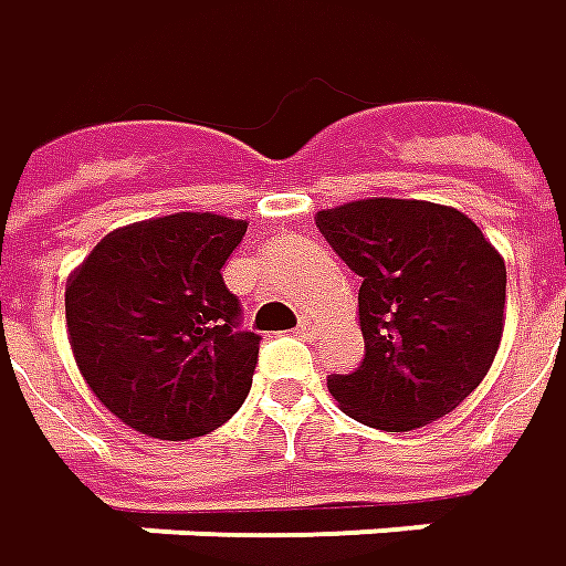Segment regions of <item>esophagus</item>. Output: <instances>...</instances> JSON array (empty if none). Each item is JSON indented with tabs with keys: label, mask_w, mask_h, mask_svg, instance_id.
<instances>
[{
	"label": "esophagus",
	"mask_w": 566,
	"mask_h": 566,
	"mask_svg": "<svg viewBox=\"0 0 566 566\" xmlns=\"http://www.w3.org/2000/svg\"><path fill=\"white\" fill-rule=\"evenodd\" d=\"M295 333H298L302 339H314V336H317V321H314V317H302Z\"/></svg>",
	"instance_id": "obj_1"
}]
</instances>
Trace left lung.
I'll use <instances>...</instances> for the list:
<instances>
[{"instance_id": "1", "label": "left lung", "mask_w": 566, "mask_h": 566, "mask_svg": "<svg viewBox=\"0 0 566 566\" xmlns=\"http://www.w3.org/2000/svg\"><path fill=\"white\" fill-rule=\"evenodd\" d=\"M317 230L361 276L364 361L327 386L345 415L408 433L483 382L504 329V258L464 211L361 199L317 211Z\"/></svg>"}]
</instances>
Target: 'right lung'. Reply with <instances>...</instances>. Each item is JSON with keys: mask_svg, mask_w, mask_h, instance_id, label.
I'll return each mask as SVG.
<instances>
[{"mask_svg": "<svg viewBox=\"0 0 566 566\" xmlns=\"http://www.w3.org/2000/svg\"><path fill=\"white\" fill-rule=\"evenodd\" d=\"M245 221L177 211L117 227L64 290L83 380L112 415L151 439L211 433L252 389L261 336L239 327L221 268Z\"/></svg>", "mask_w": 566, "mask_h": 566, "instance_id": "right-lung-1", "label": "right lung"}]
</instances>
